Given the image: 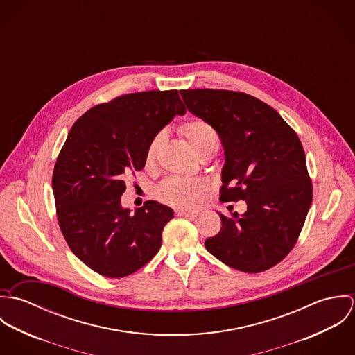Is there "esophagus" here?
Listing matches in <instances>:
<instances>
[{
    "label": "esophagus",
    "mask_w": 355,
    "mask_h": 355,
    "mask_svg": "<svg viewBox=\"0 0 355 355\" xmlns=\"http://www.w3.org/2000/svg\"><path fill=\"white\" fill-rule=\"evenodd\" d=\"M176 216H182V217H197L198 211L197 210H186V209H178L175 210Z\"/></svg>",
    "instance_id": "1"
}]
</instances>
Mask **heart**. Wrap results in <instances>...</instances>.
Here are the masks:
<instances>
[{
  "label": "heart",
  "instance_id": "1",
  "mask_svg": "<svg viewBox=\"0 0 355 355\" xmlns=\"http://www.w3.org/2000/svg\"><path fill=\"white\" fill-rule=\"evenodd\" d=\"M180 132L201 158L206 155H214L220 149V137L217 131L202 119L196 117L184 121L180 125ZM164 141L165 134L158 132L149 142L145 153V164L148 168L155 166ZM206 190L207 183L203 179H186L172 176L165 179L155 189L154 196L159 202L165 205L175 207H187L198 202Z\"/></svg>",
  "mask_w": 355,
  "mask_h": 355
}]
</instances>
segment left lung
<instances>
[{"mask_svg": "<svg viewBox=\"0 0 355 355\" xmlns=\"http://www.w3.org/2000/svg\"><path fill=\"white\" fill-rule=\"evenodd\" d=\"M180 96L221 139L220 201L248 205L242 216L220 214V232L205 241L206 250L241 272L270 269L295 246L313 198L297 132L273 107L241 92L194 89Z\"/></svg>", "mask_w": 355, "mask_h": 355, "instance_id": "left-lung-1", "label": "left lung"}]
</instances>
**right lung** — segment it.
<instances>
[{
  "label": "right lung",
  "instance_id": "add662e5",
  "mask_svg": "<svg viewBox=\"0 0 355 355\" xmlns=\"http://www.w3.org/2000/svg\"><path fill=\"white\" fill-rule=\"evenodd\" d=\"M184 113L178 90L123 94L89 109L68 134L51 179L58 225L72 253L105 277L137 272L161 248L173 210L146 201L131 213L120 197L153 137Z\"/></svg>",
  "mask_w": 355,
  "mask_h": 355
}]
</instances>
